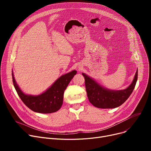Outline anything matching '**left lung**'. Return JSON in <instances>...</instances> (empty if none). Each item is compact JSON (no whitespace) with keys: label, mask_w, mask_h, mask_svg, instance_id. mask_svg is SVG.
I'll list each match as a JSON object with an SVG mask.
<instances>
[{"label":"left lung","mask_w":151,"mask_h":151,"mask_svg":"<svg viewBox=\"0 0 151 151\" xmlns=\"http://www.w3.org/2000/svg\"><path fill=\"white\" fill-rule=\"evenodd\" d=\"M84 78L88 97L91 104L99 108H114L121 106L128 99L135 87L138 70L132 84L125 90L110 91L100 86L92 79L82 73Z\"/></svg>","instance_id":"obj_1"}]
</instances>
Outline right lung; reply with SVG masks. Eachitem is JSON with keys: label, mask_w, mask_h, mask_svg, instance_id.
Listing matches in <instances>:
<instances>
[{"label": "right lung", "mask_w": 151, "mask_h": 151, "mask_svg": "<svg viewBox=\"0 0 151 151\" xmlns=\"http://www.w3.org/2000/svg\"><path fill=\"white\" fill-rule=\"evenodd\" d=\"M76 71L60 76L51 88L38 96H27L24 93L16 83L12 71L13 83L21 100L29 109L39 113H52L56 112L63 104V93L71 79L76 75Z\"/></svg>", "instance_id": "1"}]
</instances>
